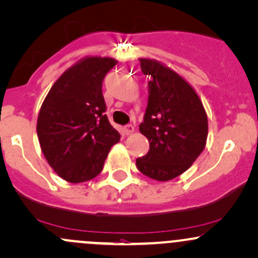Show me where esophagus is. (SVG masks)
<instances>
[{
	"instance_id": "obj_1",
	"label": "esophagus",
	"mask_w": 258,
	"mask_h": 258,
	"mask_svg": "<svg viewBox=\"0 0 258 258\" xmlns=\"http://www.w3.org/2000/svg\"><path fill=\"white\" fill-rule=\"evenodd\" d=\"M123 131H124V135L130 136V135H132L135 132V127L132 126V124H126V126H124V128H123Z\"/></svg>"
}]
</instances>
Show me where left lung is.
<instances>
[{
    "label": "left lung",
    "mask_w": 258,
    "mask_h": 258,
    "mask_svg": "<svg viewBox=\"0 0 258 258\" xmlns=\"http://www.w3.org/2000/svg\"><path fill=\"white\" fill-rule=\"evenodd\" d=\"M140 62L149 77L148 105L140 124L149 151L136 165L151 179L169 181L187 170L205 149L207 114L196 90L179 73L153 58Z\"/></svg>",
    "instance_id": "left-lung-1"
}]
</instances>
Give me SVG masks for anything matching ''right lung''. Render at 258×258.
<instances>
[{"mask_svg":"<svg viewBox=\"0 0 258 258\" xmlns=\"http://www.w3.org/2000/svg\"><path fill=\"white\" fill-rule=\"evenodd\" d=\"M117 61L87 56L64 71L40 107L36 123L45 159L71 183L94 179L103 170L120 134L105 114L103 79Z\"/></svg>","mask_w":258,"mask_h":258,"instance_id":"1","label":"right lung"}]
</instances>
